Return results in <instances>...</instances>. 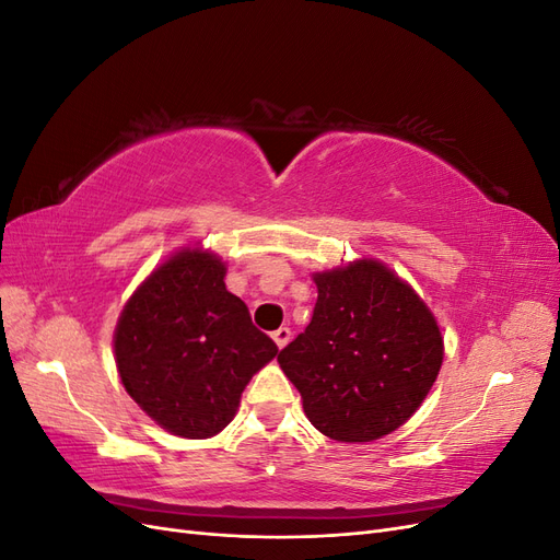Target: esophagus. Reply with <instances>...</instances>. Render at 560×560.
<instances>
[{
	"label": "esophagus",
	"mask_w": 560,
	"mask_h": 560,
	"mask_svg": "<svg viewBox=\"0 0 560 560\" xmlns=\"http://www.w3.org/2000/svg\"><path fill=\"white\" fill-rule=\"evenodd\" d=\"M290 338H292L290 327H280L278 331H273V341H276L278 348H284L287 343H290Z\"/></svg>",
	"instance_id": "esophagus-1"
}]
</instances>
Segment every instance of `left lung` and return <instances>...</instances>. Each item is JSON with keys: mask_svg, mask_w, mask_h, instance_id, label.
Returning <instances> with one entry per match:
<instances>
[{"mask_svg": "<svg viewBox=\"0 0 560 560\" xmlns=\"http://www.w3.org/2000/svg\"><path fill=\"white\" fill-rule=\"evenodd\" d=\"M306 331L280 350L313 425L336 442H374L409 420L436 381L444 338L411 284L374 259L313 276Z\"/></svg>", "mask_w": 560, "mask_h": 560, "instance_id": "left-lung-1", "label": "left lung"}]
</instances>
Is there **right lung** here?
Returning <instances> with one entry per match:
<instances>
[{"instance_id": "right-lung-1", "label": "right lung", "mask_w": 560, "mask_h": 560, "mask_svg": "<svg viewBox=\"0 0 560 560\" xmlns=\"http://www.w3.org/2000/svg\"><path fill=\"white\" fill-rule=\"evenodd\" d=\"M224 276V261L208 249L173 254L135 290L114 331L126 393L184 439L222 432L249 378L278 354Z\"/></svg>"}]
</instances>
